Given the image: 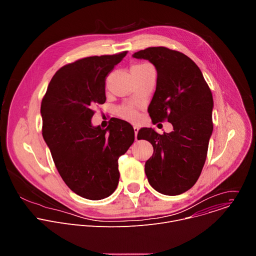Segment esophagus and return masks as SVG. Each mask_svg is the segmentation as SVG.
Returning <instances> with one entry per match:
<instances>
[{"label":"esophagus","instance_id":"obj_1","mask_svg":"<svg viewBox=\"0 0 256 256\" xmlns=\"http://www.w3.org/2000/svg\"><path fill=\"white\" fill-rule=\"evenodd\" d=\"M134 138H136V140H138V126H134Z\"/></svg>","mask_w":256,"mask_h":256}]
</instances>
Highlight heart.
Instances as JSON below:
<instances>
[{
	"instance_id": "obj_1",
	"label": "heart",
	"mask_w": 256,
	"mask_h": 256,
	"mask_svg": "<svg viewBox=\"0 0 256 256\" xmlns=\"http://www.w3.org/2000/svg\"><path fill=\"white\" fill-rule=\"evenodd\" d=\"M150 66L149 64H146V62L132 64V66H130V72H136V70H142V68H147V66ZM118 112H120V114L124 118L128 120H136V116H138V114H136V109H134L132 106H130V105H124V106H122V107L118 109Z\"/></svg>"
}]
</instances>
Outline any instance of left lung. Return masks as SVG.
<instances>
[{"label":"left lung","instance_id":"8db88e82","mask_svg":"<svg viewBox=\"0 0 256 256\" xmlns=\"http://www.w3.org/2000/svg\"><path fill=\"white\" fill-rule=\"evenodd\" d=\"M151 62L157 70V86L149 105L154 124L167 120L173 132L160 134L142 128L138 140H149L153 156L144 172L160 194L177 196L190 190L204 165L212 132V95L202 70L184 54L165 46L148 48L132 56Z\"/></svg>","mask_w":256,"mask_h":256}]
</instances>
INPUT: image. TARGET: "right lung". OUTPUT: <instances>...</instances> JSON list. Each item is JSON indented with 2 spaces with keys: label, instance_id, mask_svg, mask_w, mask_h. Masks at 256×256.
Instances as JSON below:
<instances>
[{
  "label": "right lung",
  "instance_id": "right-lung-1",
  "mask_svg": "<svg viewBox=\"0 0 256 256\" xmlns=\"http://www.w3.org/2000/svg\"><path fill=\"white\" fill-rule=\"evenodd\" d=\"M128 52L80 58L62 66L42 101V136L68 188L92 200L116 190L118 158L134 140L132 126L114 118L105 130L94 128V107L103 104L106 77Z\"/></svg>",
  "mask_w": 256,
  "mask_h": 256
}]
</instances>
